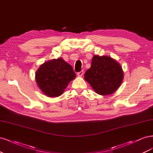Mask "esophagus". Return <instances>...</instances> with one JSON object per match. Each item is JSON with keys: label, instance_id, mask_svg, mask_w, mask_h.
I'll return each mask as SVG.
<instances>
[{"label": "esophagus", "instance_id": "esophagus-1", "mask_svg": "<svg viewBox=\"0 0 153 153\" xmlns=\"http://www.w3.org/2000/svg\"><path fill=\"white\" fill-rule=\"evenodd\" d=\"M83 75H84V71H81L80 72H78L77 73V75L78 76H82Z\"/></svg>", "mask_w": 153, "mask_h": 153}]
</instances>
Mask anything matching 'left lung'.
<instances>
[{"mask_svg": "<svg viewBox=\"0 0 153 153\" xmlns=\"http://www.w3.org/2000/svg\"><path fill=\"white\" fill-rule=\"evenodd\" d=\"M84 77L97 94L104 96L112 94L118 89L124 74L122 67L114 59L94 55Z\"/></svg>", "mask_w": 153, "mask_h": 153, "instance_id": "left-lung-1", "label": "left lung"}]
</instances>
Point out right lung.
<instances>
[{
  "mask_svg": "<svg viewBox=\"0 0 153 153\" xmlns=\"http://www.w3.org/2000/svg\"><path fill=\"white\" fill-rule=\"evenodd\" d=\"M75 77L72 66L62 58L45 62L36 73L37 84L49 97L61 96L69 83Z\"/></svg>",
  "mask_w": 153,
  "mask_h": 153,
  "instance_id": "obj_1",
  "label": "right lung"
}]
</instances>
